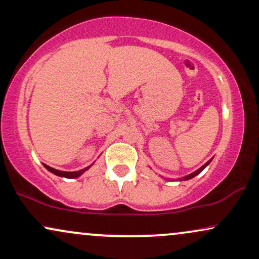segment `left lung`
<instances>
[{"instance_id":"obj_1","label":"left lung","mask_w":259,"mask_h":259,"mask_svg":"<svg viewBox=\"0 0 259 259\" xmlns=\"http://www.w3.org/2000/svg\"><path fill=\"white\" fill-rule=\"evenodd\" d=\"M210 160H212V159H210ZM210 160H208V162L206 163V164H204V165H202V167H201L200 169H197V170H196V171H194V173H192V174L187 175V177H184V178H183V179H180V181H181V180H189V179H192V178H194V177H196V175H197V174H200V173H201V171H202V170H203V169H204V168H206L208 164H209V163H210Z\"/></svg>"}]
</instances>
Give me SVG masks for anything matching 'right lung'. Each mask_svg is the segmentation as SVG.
<instances>
[{
	"mask_svg": "<svg viewBox=\"0 0 259 259\" xmlns=\"http://www.w3.org/2000/svg\"><path fill=\"white\" fill-rule=\"evenodd\" d=\"M44 165H45V168H46L47 170L51 171V173L58 175V177L68 178V179H74V178L80 177V175L84 173V171H86L89 168L91 167V165H89V167H86V168L81 169V170H78V171H62V170H57V169H53L51 167H49V165H46V164H44Z\"/></svg>",
	"mask_w": 259,
	"mask_h": 259,
	"instance_id": "right-lung-1",
	"label": "right lung"
}]
</instances>
